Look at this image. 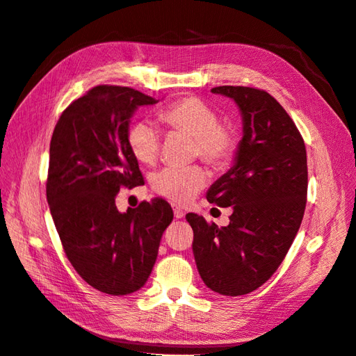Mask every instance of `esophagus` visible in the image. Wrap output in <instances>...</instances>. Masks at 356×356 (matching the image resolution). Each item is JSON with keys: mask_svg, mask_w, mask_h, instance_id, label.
Masks as SVG:
<instances>
[{"mask_svg": "<svg viewBox=\"0 0 356 356\" xmlns=\"http://www.w3.org/2000/svg\"><path fill=\"white\" fill-rule=\"evenodd\" d=\"M174 213H175V218H184V215H186L179 208H174Z\"/></svg>", "mask_w": 356, "mask_h": 356, "instance_id": "obj_1", "label": "esophagus"}]
</instances>
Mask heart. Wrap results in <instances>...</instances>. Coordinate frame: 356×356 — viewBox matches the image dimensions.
<instances>
[{"label": "heart", "instance_id": "heart-1", "mask_svg": "<svg viewBox=\"0 0 356 356\" xmlns=\"http://www.w3.org/2000/svg\"><path fill=\"white\" fill-rule=\"evenodd\" d=\"M159 117L170 132L191 136V152L217 170L227 169L239 148V134L230 122H221L218 111L196 96H187L168 104ZM127 147L141 165L152 166L160 153L161 136L153 123L134 122L127 129ZM207 172L199 165L166 168L153 178V188L165 199L190 203L207 184Z\"/></svg>", "mask_w": 356, "mask_h": 356}]
</instances>
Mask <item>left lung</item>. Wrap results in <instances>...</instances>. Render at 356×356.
Listing matches in <instances>:
<instances>
[{"instance_id":"obj_1","label":"left lung","mask_w":356,"mask_h":356,"mask_svg":"<svg viewBox=\"0 0 356 356\" xmlns=\"http://www.w3.org/2000/svg\"><path fill=\"white\" fill-rule=\"evenodd\" d=\"M211 92L234 99L243 118L236 163L207 196L233 212L221 229L197 213L186 218L203 282L236 297L268 281L293 245L306 209L307 156L293 118L266 90L218 86Z\"/></svg>"}]
</instances>
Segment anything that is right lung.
I'll return each mask as SVG.
<instances>
[{
    "label": "right lung",
    "mask_w": 356,
    "mask_h": 356,
    "mask_svg": "<svg viewBox=\"0 0 356 356\" xmlns=\"http://www.w3.org/2000/svg\"><path fill=\"white\" fill-rule=\"evenodd\" d=\"M156 102L132 88L95 86L63 110L51 135L46 195L63 251L86 282L110 296L144 286L174 220L160 197L124 213L115 207L120 188L144 184L126 141L129 118Z\"/></svg>",
    "instance_id": "1"
}]
</instances>
